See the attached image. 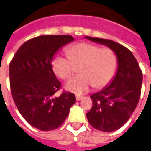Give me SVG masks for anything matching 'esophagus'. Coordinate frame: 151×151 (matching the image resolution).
Listing matches in <instances>:
<instances>
[{"label": "esophagus", "mask_w": 151, "mask_h": 151, "mask_svg": "<svg viewBox=\"0 0 151 151\" xmlns=\"http://www.w3.org/2000/svg\"><path fill=\"white\" fill-rule=\"evenodd\" d=\"M82 98H83L82 96H76V100H77V101H80Z\"/></svg>", "instance_id": "esophagus-1"}]
</instances>
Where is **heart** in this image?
<instances>
[{
    "instance_id": "b5f03b06",
    "label": "heart",
    "mask_w": 151,
    "mask_h": 151,
    "mask_svg": "<svg viewBox=\"0 0 151 151\" xmlns=\"http://www.w3.org/2000/svg\"><path fill=\"white\" fill-rule=\"evenodd\" d=\"M68 57L57 55L52 62L55 74L68 79L79 68L80 75L70 79L65 88L76 94L86 92L91 86L99 89L110 83L117 67V56L109 47L89 42H79L67 49Z\"/></svg>"
}]
</instances>
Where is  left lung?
<instances>
[{"label":"left lung","instance_id":"obj_1","mask_svg":"<svg viewBox=\"0 0 151 151\" xmlns=\"http://www.w3.org/2000/svg\"><path fill=\"white\" fill-rule=\"evenodd\" d=\"M108 46L118 59V69L111 83L90 97L93 106L87 113L89 124L96 130L111 132L122 127L131 117L139 102L142 72L132 53L115 41L86 36Z\"/></svg>","mask_w":151,"mask_h":151}]
</instances>
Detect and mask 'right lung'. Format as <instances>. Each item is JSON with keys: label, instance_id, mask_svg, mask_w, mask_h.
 Returning a JSON list of instances; mask_svg holds the SVG:
<instances>
[{"label": "right lung", "instance_id": "right-lung-1", "mask_svg": "<svg viewBox=\"0 0 151 151\" xmlns=\"http://www.w3.org/2000/svg\"><path fill=\"white\" fill-rule=\"evenodd\" d=\"M74 40L71 35H40L19 47L10 63V86L13 100L27 122L40 131L62 125L75 103L73 93L63 91L51 61L59 48Z\"/></svg>", "mask_w": 151, "mask_h": 151}]
</instances>
